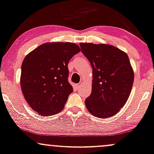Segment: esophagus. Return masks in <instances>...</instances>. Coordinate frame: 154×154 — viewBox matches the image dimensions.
<instances>
[{"mask_svg":"<svg viewBox=\"0 0 154 154\" xmlns=\"http://www.w3.org/2000/svg\"><path fill=\"white\" fill-rule=\"evenodd\" d=\"M82 82H79V84H77V85H75L76 88H77V89H79V88H80L81 86H82Z\"/></svg>","mask_w":154,"mask_h":154,"instance_id":"34e87169","label":"esophagus"}]
</instances>
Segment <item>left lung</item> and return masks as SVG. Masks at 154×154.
Masks as SVG:
<instances>
[{
    "mask_svg": "<svg viewBox=\"0 0 154 154\" xmlns=\"http://www.w3.org/2000/svg\"><path fill=\"white\" fill-rule=\"evenodd\" d=\"M79 45L93 69L91 93L85 100L87 109L96 117L115 115L126 104L133 86L134 72L129 57L109 45Z\"/></svg>",
    "mask_w": 154,
    "mask_h": 154,
    "instance_id": "1",
    "label": "left lung"
}]
</instances>
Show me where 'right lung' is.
Wrapping results in <instances>:
<instances>
[{
    "instance_id": "obj_1",
    "label": "right lung",
    "mask_w": 154,
    "mask_h": 154,
    "mask_svg": "<svg viewBox=\"0 0 154 154\" xmlns=\"http://www.w3.org/2000/svg\"><path fill=\"white\" fill-rule=\"evenodd\" d=\"M80 52L71 42H48L30 52L21 66L20 85L30 106L42 116L60 112L73 91L68 63Z\"/></svg>"
}]
</instances>
